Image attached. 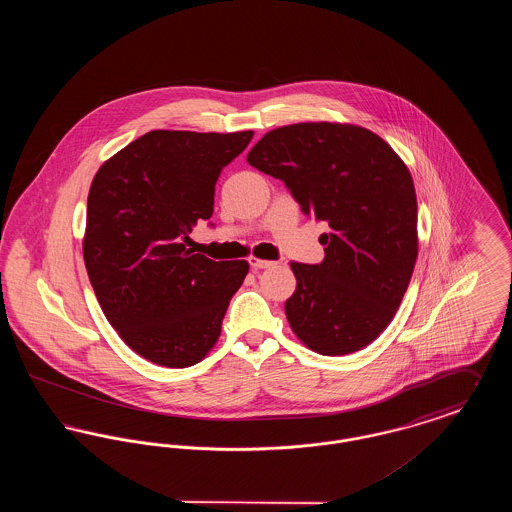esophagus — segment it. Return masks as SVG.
I'll return each mask as SVG.
<instances>
[{"label":"esophagus","mask_w":512,"mask_h":512,"mask_svg":"<svg viewBox=\"0 0 512 512\" xmlns=\"http://www.w3.org/2000/svg\"><path fill=\"white\" fill-rule=\"evenodd\" d=\"M249 267L253 270H261V268L274 267V261H265V259H257V257H249Z\"/></svg>","instance_id":"obj_1"}]
</instances>
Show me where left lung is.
Instances as JSON below:
<instances>
[{"label":"left lung","mask_w":512,"mask_h":512,"mask_svg":"<svg viewBox=\"0 0 512 512\" xmlns=\"http://www.w3.org/2000/svg\"><path fill=\"white\" fill-rule=\"evenodd\" d=\"M247 163L286 184L307 217L328 222L318 265L292 263L286 301L295 336L320 355H347L391 322L418 255L416 194L405 163L353 124L299 122L270 130Z\"/></svg>","instance_id":"1"}]
</instances>
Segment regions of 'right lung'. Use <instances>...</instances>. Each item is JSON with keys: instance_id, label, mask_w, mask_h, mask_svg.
Here are the masks:
<instances>
[{"instance_id": "obj_1", "label": "right lung", "mask_w": 512, "mask_h": 512, "mask_svg": "<svg viewBox=\"0 0 512 512\" xmlns=\"http://www.w3.org/2000/svg\"><path fill=\"white\" fill-rule=\"evenodd\" d=\"M253 132L153 130L101 165L88 194L84 263L124 343L155 365L199 363L220 336L249 265L194 253L215 184ZM215 226L213 222H209Z\"/></svg>"}]
</instances>
